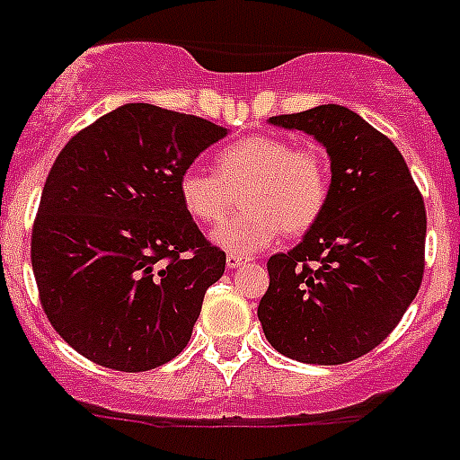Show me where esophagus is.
I'll return each mask as SVG.
<instances>
[{
  "label": "esophagus",
  "instance_id": "obj_1",
  "mask_svg": "<svg viewBox=\"0 0 460 460\" xmlns=\"http://www.w3.org/2000/svg\"><path fill=\"white\" fill-rule=\"evenodd\" d=\"M248 261H250V257H245V254H236V252L226 254V266H229V269H238V266H245Z\"/></svg>",
  "mask_w": 460,
  "mask_h": 460
}]
</instances>
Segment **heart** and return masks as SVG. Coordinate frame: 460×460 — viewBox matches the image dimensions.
<instances>
[{"instance_id":"b5f03b06","label":"heart","mask_w":460,"mask_h":460,"mask_svg":"<svg viewBox=\"0 0 460 460\" xmlns=\"http://www.w3.org/2000/svg\"><path fill=\"white\" fill-rule=\"evenodd\" d=\"M215 172L217 176L189 165L180 172L177 194L196 222L215 224L241 191L243 212L212 231L219 248L236 254L269 248L280 231L304 234L318 222L330 199L325 152L278 135H250L222 146Z\"/></svg>"}]
</instances>
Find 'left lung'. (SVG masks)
<instances>
[{"label":"left lung","instance_id":"1","mask_svg":"<svg viewBox=\"0 0 460 460\" xmlns=\"http://www.w3.org/2000/svg\"><path fill=\"white\" fill-rule=\"evenodd\" d=\"M304 130L332 161L327 206L289 252L266 261L257 315L278 353L343 365L384 341L423 280L426 206L402 154L349 107L271 117Z\"/></svg>","mask_w":460,"mask_h":460}]
</instances>
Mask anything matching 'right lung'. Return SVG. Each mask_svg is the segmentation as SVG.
Instances as JSON below:
<instances>
[{
  "label": "right lung",
  "instance_id": "right-lung-1",
  "mask_svg": "<svg viewBox=\"0 0 460 460\" xmlns=\"http://www.w3.org/2000/svg\"><path fill=\"white\" fill-rule=\"evenodd\" d=\"M226 128L130 102L58 154L32 226V271L53 330L102 367L146 372L191 339L226 254L180 203L177 180Z\"/></svg>",
  "mask_w": 460,
  "mask_h": 460
}]
</instances>
